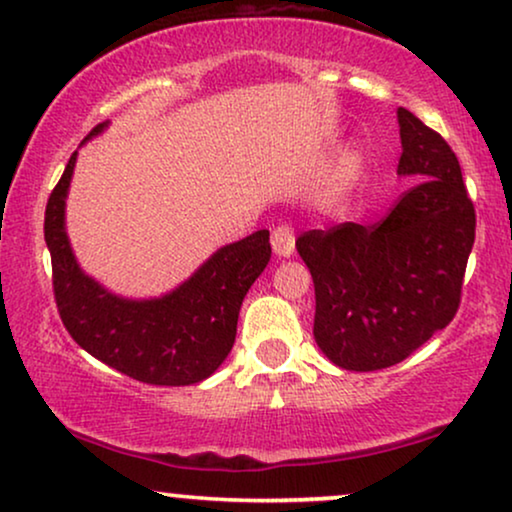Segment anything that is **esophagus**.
I'll return each mask as SVG.
<instances>
[{
  "label": "esophagus",
  "mask_w": 512,
  "mask_h": 512,
  "mask_svg": "<svg viewBox=\"0 0 512 512\" xmlns=\"http://www.w3.org/2000/svg\"><path fill=\"white\" fill-rule=\"evenodd\" d=\"M270 244L280 258H289L291 254H294L296 240H294V230H291V225L282 223V225H277V228H272Z\"/></svg>",
  "instance_id": "esophagus-1"
}]
</instances>
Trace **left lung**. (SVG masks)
<instances>
[{
    "instance_id": "8db88e82",
    "label": "left lung",
    "mask_w": 512,
    "mask_h": 512,
    "mask_svg": "<svg viewBox=\"0 0 512 512\" xmlns=\"http://www.w3.org/2000/svg\"><path fill=\"white\" fill-rule=\"evenodd\" d=\"M397 174L416 185L378 223L308 230L296 249L315 282V341L336 367H393L454 320L475 207L447 141L397 110Z\"/></svg>"
}]
</instances>
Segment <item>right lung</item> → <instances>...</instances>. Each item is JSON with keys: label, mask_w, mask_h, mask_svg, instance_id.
Returning a JSON list of instances; mask_svg holds the SVG:
<instances>
[{"label": "right lung", "mask_w": 512, "mask_h": 512, "mask_svg": "<svg viewBox=\"0 0 512 512\" xmlns=\"http://www.w3.org/2000/svg\"><path fill=\"white\" fill-rule=\"evenodd\" d=\"M105 126L98 124L89 138ZM75 162L72 152L44 214L53 296L68 334L96 360L150 386H192L209 378L232 350L244 296L270 261V232L225 244L169 294L143 301L117 296L79 268L65 232Z\"/></svg>", "instance_id": "right-lung-1"}]
</instances>
